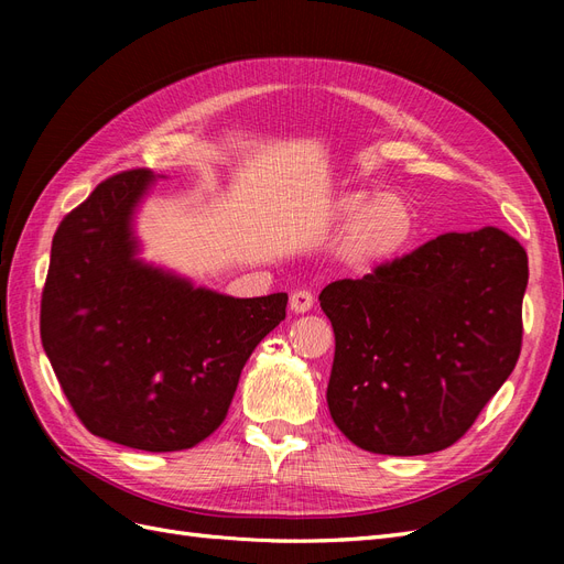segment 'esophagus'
I'll return each mask as SVG.
<instances>
[{
  "label": "esophagus",
  "mask_w": 564,
  "mask_h": 564,
  "mask_svg": "<svg viewBox=\"0 0 564 564\" xmlns=\"http://www.w3.org/2000/svg\"><path fill=\"white\" fill-rule=\"evenodd\" d=\"M313 303H315V296L308 292V289H296L292 299H289V308H292V313L296 315H303L313 308Z\"/></svg>",
  "instance_id": "esophagus-1"
}]
</instances>
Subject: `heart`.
<instances>
[{
    "label": "heart",
    "instance_id": "b5f03b06",
    "mask_svg": "<svg viewBox=\"0 0 564 564\" xmlns=\"http://www.w3.org/2000/svg\"><path fill=\"white\" fill-rule=\"evenodd\" d=\"M334 218L346 226L340 256L362 272L395 261L419 226L414 207L398 193L346 191L334 199Z\"/></svg>",
    "mask_w": 564,
    "mask_h": 564
}]
</instances>
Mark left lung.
Segmentation results:
<instances>
[{
    "label": "left lung",
    "mask_w": 564,
    "mask_h": 564,
    "mask_svg": "<svg viewBox=\"0 0 564 564\" xmlns=\"http://www.w3.org/2000/svg\"><path fill=\"white\" fill-rule=\"evenodd\" d=\"M527 280V251L487 226L324 286L338 431L373 454L452 447L516 369Z\"/></svg>",
    "instance_id": "left-lung-1"
}]
</instances>
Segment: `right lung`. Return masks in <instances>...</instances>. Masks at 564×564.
Wrapping results in <instances>:
<instances>
[{
	"mask_svg": "<svg viewBox=\"0 0 564 564\" xmlns=\"http://www.w3.org/2000/svg\"><path fill=\"white\" fill-rule=\"evenodd\" d=\"M155 174L100 183L51 245L42 346L87 429L143 452L191 449L224 423L286 294L235 299L145 263L133 230Z\"/></svg>",
	"mask_w": 564,
	"mask_h": 564,
	"instance_id": "1",
	"label": "right lung"
}]
</instances>
